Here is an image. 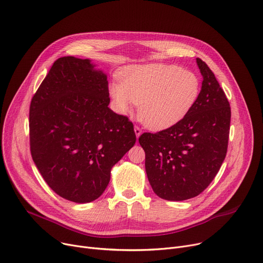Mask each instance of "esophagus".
I'll list each match as a JSON object with an SVG mask.
<instances>
[{
	"label": "esophagus",
	"instance_id": "esophagus-1",
	"mask_svg": "<svg viewBox=\"0 0 263 263\" xmlns=\"http://www.w3.org/2000/svg\"><path fill=\"white\" fill-rule=\"evenodd\" d=\"M134 132H135V135H136L137 139H139L140 135L142 134V130H141V128H140L139 126H134Z\"/></svg>",
	"mask_w": 263,
	"mask_h": 263
}]
</instances>
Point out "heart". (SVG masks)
<instances>
[{
	"instance_id": "1",
	"label": "heart",
	"mask_w": 263,
	"mask_h": 263,
	"mask_svg": "<svg viewBox=\"0 0 263 263\" xmlns=\"http://www.w3.org/2000/svg\"><path fill=\"white\" fill-rule=\"evenodd\" d=\"M110 83L108 92L116 109L129 113L139 104V116L147 127L161 130L180 121L195 104L201 82L197 73L180 66L149 64L131 66Z\"/></svg>"
}]
</instances>
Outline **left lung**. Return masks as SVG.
I'll return each mask as SVG.
<instances>
[{
  "mask_svg": "<svg viewBox=\"0 0 263 263\" xmlns=\"http://www.w3.org/2000/svg\"><path fill=\"white\" fill-rule=\"evenodd\" d=\"M196 63L203 81L190 112L174 126L157 133L145 132L139 139L146 154L150 185L166 200L199 195L212 182L227 154L228 99L208 65L200 59Z\"/></svg>",
  "mask_w": 263,
  "mask_h": 263,
  "instance_id": "obj_1",
  "label": "left lung"
}]
</instances>
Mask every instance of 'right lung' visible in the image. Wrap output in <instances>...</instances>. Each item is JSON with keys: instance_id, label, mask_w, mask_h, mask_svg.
<instances>
[{"instance_id": "obj_1", "label": "right lung", "mask_w": 263, "mask_h": 263, "mask_svg": "<svg viewBox=\"0 0 263 263\" xmlns=\"http://www.w3.org/2000/svg\"><path fill=\"white\" fill-rule=\"evenodd\" d=\"M108 96L105 73L89 60L64 57L32 98L33 161L47 184L67 200L100 197L110 170L135 144L133 123L107 106Z\"/></svg>"}]
</instances>
